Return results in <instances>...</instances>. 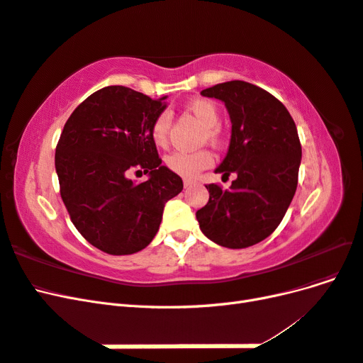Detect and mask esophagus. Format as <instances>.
Instances as JSON below:
<instances>
[{"label":"esophagus","instance_id":"1","mask_svg":"<svg viewBox=\"0 0 363 363\" xmlns=\"http://www.w3.org/2000/svg\"><path fill=\"white\" fill-rule=\"evenodd\" d=\"M195 182L194 180H189V179H184L183 180V184H184V188H189V186H192Z\"/></svg>","mask_w":363,"mask_h":363}]
</instances>
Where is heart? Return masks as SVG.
Masks as SVG:
<instances>
[{
  "mask_svg": "<svg viewBox=\"0 0 363 363\" xmlns=\"http://www.w3.org/2000/svg\"><path fill=\"white\" fill-rule=\"evenodd\" d=\"M186 111L191 112L200 123L204 125L203 139L218 144L221 140V128H219V121H221V113H219L218 106L206 98H195V100L186 104ZM171 127V115L168 112L159 113L155 121H152L150 133L151 139L157 147H164L168 142V133ZM167 167L174 174L182 175L186 179H194L201 171L211 168L213 164V155L207 150L200 151H174L167 157Z\"/></svg>",
  "mask_w": 363,
  "mask_h": 363,
  "instance_id": "obj_1",
  "label": "heart"
}]
</instances>
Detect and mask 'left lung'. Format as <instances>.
<instances>
[{
    "instance_id": "1",
    "label": "left lung",
    "mask_w": 363,
    "mask_h": 363,
    "mask_svg": "<svg viewBox=\"0 0 363 363\" xmlns=\"http://www.w3.org/2000/svg\"><path fill=\"white\" fill-rule=\"evenodd\" d=\"M224 101L232 119L225 159L215 169L238 177L230 189L206 184L196 212L201 232L225 248H247L279 227L298 184L301 144L288 108L262 87L233 80L201 91Z\"/></svg>"
}]
</instances>
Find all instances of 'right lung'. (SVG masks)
Wrapping results in <instances>:
<instances>
[{
  "label": "right lung",
  "instance_id": "obj_1",
  "mask_svg": "<svg viewBox=\"0 0 363 363\" xmlns=\"http://www.w3.org/2000/svg\"><path fill=\"white\" fill-rule=\"evenodd\" d=\"M107 86L77 106L56 147L60 196L80 235L112 256L133 255L155 239L164 203L183 182L162 164L150 128L162 100ZM150 175L135 184L130 172Z\"/></svg>",
  "mask_w": 363,
  "mask_h": 363
}]
</instances>
